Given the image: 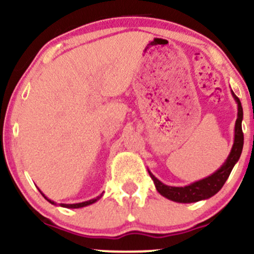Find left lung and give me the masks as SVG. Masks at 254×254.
<instances>
[{
  "mask_svg": "<svg viewBox=\"0 0 254 254\" xmlns=\"http://www.w3.org/2000/svg\"><path fill=\"white\" fill-rule=\"evenodd\" d=\"M232 94L233 98L235 99V101H237L238 104V118L237 122H235L234 143H233L232 150H230V154L228 157H227L226 162H224L215 173H212L211 176L204 178L202 180H198L196 183H192L188 186H184V188L165 185L164 183L160 182V180L154 177L153 174H151V172L148 170L150 178L153 179L154 184H155L157 192H159L161 196L178 203H194L198 202V200L208 199V198L216 194L217 192L222 189L226 180L228 179L233 167L237 164L238 160L240 159L241 151H243L244 147V133L243 127H241V122H243L244 118L243 106H241L240 99L234 94L233 90Z\"/></svg>",
  "mask_w": 254,
  "mask_h": 254,
  "instance_id": "1",
  "label": "left lung"
}]
</instances>
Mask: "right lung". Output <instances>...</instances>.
I'll return each mask as SVG.
<instances>
[{
  "instance_id": "right-lung-1",
  "label": "right lung",
  "mask_w": 254,
  "mask_h": 254,
  "mask_svg": "<svg viewBox=\"0 0 254 254\" xmlns=\"http://www.w3.org/2000/svg\"><path fill=\"white\" fill-rule=\"evenodd\" d=\"M40 193L43 194V196H44V198H45V199H48V202H50L51 204H56V203L54 202V200L49 199L48 197H45V194H44L42 191H40ZM100 197H101V196H100ZM100 197H98V198H93V199H90V200H87V202H82V203H76V204H60V206H63V208H69V209H77V208H83V206L90 205V204L95 203V202H97V200H98L99 198H100Z\"/></svg>"
}]
</instances>
